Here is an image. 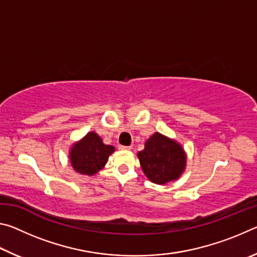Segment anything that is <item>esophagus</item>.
<instances>
[{"label":"esophagus","mask_w":257,"mask_h":257,"mask_svg":"<svg viewBox=\"0 0 257 257\" xmlns=\"http://www.w3.org/2000/svg\"><path fill=\"white\" fill-rule=\"evenodd\" d=\"M120 150H124V151H129L133 149V146H123V145H119Z\"/></svg>","instance_id":"1"}]
</instances>
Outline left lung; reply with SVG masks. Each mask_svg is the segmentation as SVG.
I'll return each instance as SVG.
<instances>
[{
  "label": "left lung",
  "mask_w": 257,
  "mask_h": 257,
  "mask_svg": "<svg viewBox=\"0 0 257 257\" xmlns=\"http://www.w3.org/2000/svg\"><path fill=\"white\" fill-rule=\"evenodd\" d=\"M138 159L146 177L159 185L178 179L186 164L182 147L159 133L145 143V149L139 152Z\"/></svg>",
  "instance_id": "left-lung-1"
}]
</instances>
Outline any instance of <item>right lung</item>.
Segmentation results:
<instances>
[{
    "label": "right lung",
    "mask_w": 257,
    "mask_h": 257,
    "mask_svg": "<svg viewBox=\"0 0 257 257\" xmlns=\"http://www.w3.org/2000/svg\"><path fill=\"white\" fill-rule=\"evenodd\" d=\"M114 147L103 144L102 138L95 133H88L72 147L70 160L73 169L82 175L93 176L105 165Z\"/></svg>",
    "instance_id": "obj_1"
}]
</instances>
